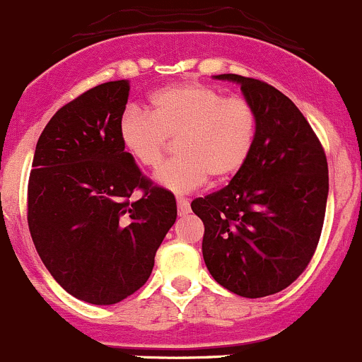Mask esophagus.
<instances>
[{
    "mask_svg": "<svg viewBox=\"0 0 362 362\" xmlns=\"http://www.w3.org/2000/svg\"><path fill=\"white\" fill-rule=\"evenodd\" d=\"M177 213H180V216H186L189 213V202L181 197H177Z\"/></svg>",
    "mask_w": 362,
    "mask_h": 362,
    "instance_id": "obj_1",
    "label": "esophagus"
}]
</instances>
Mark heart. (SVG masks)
<instances>
[{"label": "heart", "instance_id": "b5f03b06", "mask_svg": "<svg viewBox=\"0 0 362 362\" xmlns=\"http://www.w3.org/2000/svg\"><path fill=\"white\" fill-rule=\"evenodd\" d=\"M124 151L155 169L176 139L177 158L160 167L155 181L176 193L232 180L248 162L257 139V114L245 98H225L206 84H177L149 96V116L128 110L119 121Z\"/></svg>", "mask_w": 362, "mask_h": 362}]
</instances>
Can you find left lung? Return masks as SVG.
<instances>
[{"mask_svg": "<svg viewBox=\"0 0 362 362\" xmlns=\"http://www.w3.org/2000/svg\"><path fill=\"white\" fill-rule=\"evenodd\" d=\"M214 78L241 86L255 109L257 139L225 188L192 202L204 221V262L227 291L266 298L298 280L313 257L327 204V160L288 96L243 75Z\"/></svg>", "mask_w": 362, "mask_h": 362, "instance_id": "left-lung-1", "label": "left lung"}]
</instances>
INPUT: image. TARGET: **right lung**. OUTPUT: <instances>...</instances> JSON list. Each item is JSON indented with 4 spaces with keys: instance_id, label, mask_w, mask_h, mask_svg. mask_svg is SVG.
Segmentation results:
<instances>
[{
    "instance_id": "add662e5",
    "label": "right lung",
    "mask_w": 362,
    "mask_h": 362,
    "mask_svg": "<svg viewBox=\"0 0 362 362\" xmlns=\"http://www.w3.org/2000/svg\"><path fill=\"white\" fill-rule=\"evenodd\" d=\"M128 95L123 78L61 107L38 139L28 185V225L42 262L68 294L100 306L148 281L177 216L173 193L151 186L121 144Z\"/></svg>"
}]
</instances>
